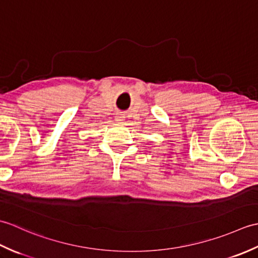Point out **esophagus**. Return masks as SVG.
Listing matches in <instances>:
<instances>
[{"label":"esophagus","instance_id":"esophagus-1","mask_svg":"<svg viewBox=\"0 0 258 258\" xmlns=\"http://www.w3.org/2000/svg\"><path fill=\"white\" fill-rule=\"evenodd\" d=\"M115 120H116V123H118V124H123L124 120H125V117L123 116L122 114H117L116 116H115Z\"/></svg>","mask_w":258,"mask_h":258}]
</instances>
